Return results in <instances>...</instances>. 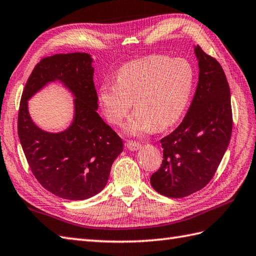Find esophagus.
Segmentation results:
<instances>
[{
    "mask_svg": "<svg viewBox=\"0 0 256 256\" xmlns=\"http://www.w3.org/2000/svg\"><path fill=\"white\" fill-rule=\"evenodd\" d=\"M127 148L130 151H136L141 148V144L136 142V141H128L127 142Z\"/></svg>",
    "mask_w": 256,
    "mask_h": 256,
    "instance_id": "esophagus-1",
    "label": "esophagus"
}]
</instances>
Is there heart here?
<instances>
[{
  "mask_svg": "<svg viewBox=\"0 0 256 256\" xmlns=\"http://www.w3.org/2000/svg\"><path fill=\"white\" fill-rule=\"evenodd\" d=\"M192 84L194 70L186 60L151 56L122 66L116 83L102 84L100 102L107 120L119 126L134 100L136 110L126 130L139 136L178 122L188 104Z\"/></svg>",
  "mask_w": 256,
  "mask_h": 256,
  "instance_id": "1",
  "label": "heart"
}]
</instances>
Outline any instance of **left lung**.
I'll list each match as a JSON object with an SVG mask.
<instances>
[{"label": "left lung", "mask_w": 256, "mask_h": 256, "mask_svg": "<svg viewBox=\"0 0 256 256\" xmlns=\"http://www.w3.org/2000/svg\"><path fill=\"white\" fill-rule=\"evenodd\" d=\"M195 54L200 78L194 98L180 126L161 139L162 164L150 178L153 188L172 198L188 196L212 180L229 146L234 124L222 66L198 44Z\"/></svg>", "instance_id": "8db88e82"}]
</instances>
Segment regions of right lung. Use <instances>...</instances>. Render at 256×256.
Returning a JSON list of instances; mask_svg holds the SVG:
<instances>
[{
    "label": "right lung",
    "mask_w": 256,
    "mask_h": 256,
    "mask_svg": "<svg viewBox=\"0 0 256 256\" xmlns=\"http://www.w3.org/2000/svg\"><path fill=\"white\" fill-rule=\"evenodd\" d=\"M90 54H60L42 58L22 90L17 132L32 173L54 195L83 200L104 188L122 140L96 112L98 93ZM59 80L77 98L76 116L64 133L39 130L30 119L26 100L47 82Z\"/></svg>",
    "instance_id": "1"
}]
</instances>
